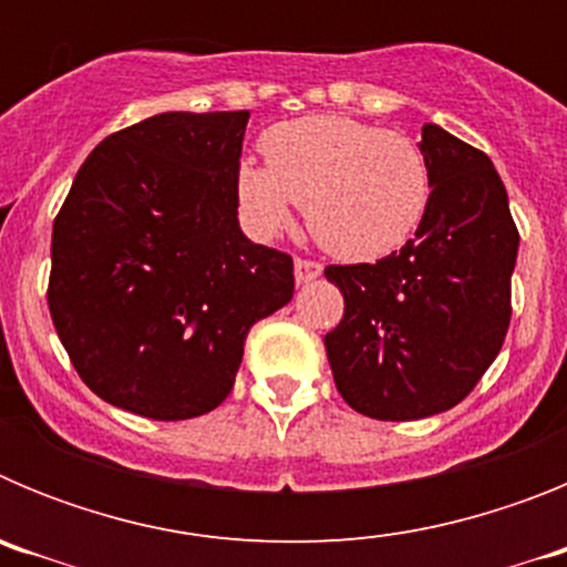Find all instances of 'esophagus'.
Returning <instances> with one entry per match:
<instances>
[{"instance_id":"obj_1","label":"esophagus","mask_w":567,"mask_h":567,"mask_svg":"<svg viewBox=\"0 0 567 567\" xmlns=\"http://www.w3.org/2000/svg\"><path fill=\"white\" fill-rule=\"evenodd\" d=\"M320 272H323V267L315 264V260H307V258L295 260V280H298V284H312L315 278H320Z\"/></svg>"}]
</instances>
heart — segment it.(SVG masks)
I'll use <instances>...</instances> for the list:
<instances>
[{
  "instance_id": "b5f03b06",
  "label": "heart",
  "mask_w": 567,
  "mask_h": 567,
  "mask_svg": "<svg viewBox=\"0 0 567 567\" xmlns=\"http://www.w3.org/2000/svg\"><path fill=\"white\" fill-rule=\"evenodd\" d=\"M267 164L244 162L235 193L258 235L287 233L303 204L309 233L343 260H378L423 221L432 178L403 133L346 115H303L260 138Z\"/></svg>"
}]
</instances>
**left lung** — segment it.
Here are the masks:
<instances>
[{
  "mask_svg": "<svg viewBox=\"0 0 567 567\" xmlns=\"http://www.w3.org/2000/svg\"><path fill=\"white\" fill-rule=\"evenodd\" d=\"M432 195L400 252L327 267L343 320L323 338L340 398L374 420H423L468 398L503 349L519 233L477 147L423 124Z\"/></svg>",
  "mask_w": 567,
  "mask_h": 567,
  "instance_id": "1",
  "label": "left lung"
}]
</instances>
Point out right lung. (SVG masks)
Segmentation results:
<instances>
[{"mask_svg":"<svg viewBox=\"0 0 567 567\" xmlns=\"http://www.w3.org/2000/svg\"><path fill=\"white\" fill-rule=\"evenodd\" d=\"M249 110L158 113L107 135L53 221L48 307L90 392L150 420L213 412L292 258L240 233Z\"/></svg>","mask_w":567,"mask_h":567,"instance_id":"1","label":"right lung"}]
</instances>
